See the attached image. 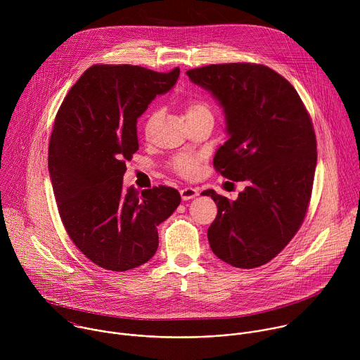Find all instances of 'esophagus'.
<instances>
[{
  "label": "esophagus",
  "instance_id": "esophagus-1",
  "mask_svg": "<svg viewBox=\"0 0 360 360\" xmlns=\"http://www.w3.org/2000/svg\"><path fill=\"white\" fill-rule=\"evenodd\" d=\"M198 195H199V192H198V189H195V188L186 186V188H182V189H181V198H182L184 200L193 199V198L198 196Z\"/></svg>",
  "mask_w": 360,
  "mask_h": 360
}]
</instances>
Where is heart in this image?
<instances>
[{"mask_svg": "<svg viewBox=\"0 0 360 360\" xmlns=\"http://www.w3.org/2000/svg\"><path fill=\"white\" fill-rule=\"evenodd\" d=\"M205 115H212L211 108H210L207 102L202 101V99H189V101H186V104H185V118H186V121L193 120V118H199V117H205ZM155 120H157V114H152V115L148 117L146 127H145L146 132H149V129H150L152 124L155 122ZM172 167L179 175L189 178V176H193L195 172H196L198 158L193 157V155H188V153H184V155H179L174 160Z\"/></svg>", "mask_w": 360, "mask_h": 360, "instance_id": "1", "label": "heart"}]
</instances>
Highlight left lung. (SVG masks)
<instances>
[{"mask_svg": "<svg viewBox=\"0 0 360 360\" xmlns=\"http://www.w3.org/2000/svg\"><path fill=\"white\" fill-rule=\"evenodd\" d=\"M186 75L225 115L228 141L214 157L217 171L246 182L235 200L202 192L218 207L211 249L235 268L262 266L290 242L307 211L318 161L311 117L296 89L265 65L218 64Z\"/></svg>", "mask_w": 360, "mask_h": 360, "instance_id": "obj_1", "label": "left lung"}]
</instances>
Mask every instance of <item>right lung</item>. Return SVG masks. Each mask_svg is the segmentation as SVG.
Wrapping results in <instances>:
<instances>
[{
	"label": "right lung",
	"instance_id": "obj_1",
	"mask_svg": "<svg viewBox=\"0 0 360 360\" xmlns=\"http://www.w3.org/2000/svg\"><path fill=\"white\" fill-rule=\"evenodd\" d=\"M138 65H94L67 94L48 149V171L63 224L95 265L138 268L158 249V225L181 202L169 186L124 189L125 162L138 150L136 122L157 95L176 84Z\"/></svg>",
	"mask_w": 360,
	"mask_h": 360
}]
</instances>
